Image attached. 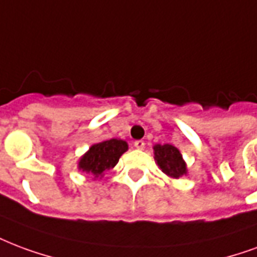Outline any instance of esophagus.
Masks as SVG:
<instances>
[{
  "mask_svg": "<svg viewBox=\"0 0 257 257\" xmlns=\"http://www.w3.org/2000/svg\"><path fill=\"white\" fill-rule=\"evenodd\" d=\"M134 146H135V148H138V150H143L144 146H146V143H144L143 140H136V142L134 143Z\"/></svg>",
  "mask_w": 257,
  "mask_h": 257,
  "instance_id": "esophagus-1",
  "label": "esophagus"
}]
</instances>
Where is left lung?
<instances>
[{"label":"left lung","instance_id":"left-lung-1","mask_svg":"<svg viewBox=\"0 0 257 257\" xmlns=\"http://www.w3.org/2000/svg\"><path fill=\"white\" fill-rule=\"evenodd\" d=\"M154 155L158 166L166 176L180 178L187 174V163L182 159L180 150L172 144H157L154 146Z\"/></svg>","mask_w":257,"mask_h":257}]
</instances>
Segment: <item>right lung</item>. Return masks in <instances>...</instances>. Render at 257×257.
Returning <instances> with one entry per match:
<instances>
[{
	"instance_id": "right-lung-1",
	"label": "right lung",
	"mask_w": 257,
	"mask_h": 257,
	"mask_svg": "<svg viewBox=\"0 0 257 257\" xmlns=\"http://www.w3.org/2000/svg\"><path fill=\"white\" fill-rule=\"evenodd\" d=\"M128 150V143L118 139H110L91 146L90 150L80 158L79 170L92 174L95 178L102 177L113 169L119 157Z\"/></svg>"
}]
</instances>
